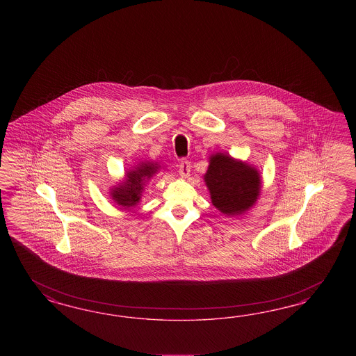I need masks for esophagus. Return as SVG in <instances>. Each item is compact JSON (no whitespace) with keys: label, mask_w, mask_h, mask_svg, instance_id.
<instances>
[{"label":"esophagus","mask_w":356,"mask_h":356,"mask_svg":"<svg viewBox=\"0 0 356 356\" xmlns=\"http://www.w3.org/2000/svg\"><path fill=\"white\" fill-rule=\"evenodd\" d=\"M179 173L181 177H188L191 173V163L188 161H181L179 164Z\"/></svg>","instance_id":"esophagus-1"}]
</instances>
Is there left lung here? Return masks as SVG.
<instances>
[{
  "instance_id": "left-lung-1",
  "label": "left lung",
  "mask_w": 356,
  "mask_h": 356,
  "mask_svg": "<svg viewBox=\"0 0 356 356\" xmlns=\"http://www.w3.org/2000/svg\"><path fill=\"white\" fill-rule=\"evenodd\" d=\"M204 180L213 205L228 216H241L248 211L261 193V176L257 168L223 152L210 156Z\"/></svg>"
}]
</instances>
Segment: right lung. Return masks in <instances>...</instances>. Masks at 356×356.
<instances>
[{
    "label": "right lung",
    "instance_id": "1",
    "mask_svg": "<svg viewBox=\"0 0 356 356\" xmlns=\"http://www.w3.org/2000/svg\"><path fill=\"white\" fill-rule=\"evenodd\" d=\"M159 164L152 162H142L125 175L122 183L115 185L111 189V197L116 205L128 210L130 207L138 205L140 195L143 192V185L158 172Z\"/></svg>",
    "mask_w": 356,
    "mask_h": 356
}]
</instances>
